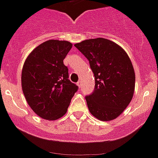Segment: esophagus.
<instances>
[{
	"label": "esophagus",
	"mask_w": 158,
	"mask_h": 158,
	"mask_svg": "<svg viewBox=\"0 0 158 158\" xmlns=\"http://www.w3.org/2000/svg\"><path fill=\"white\" fill-rule=\"evenodd\" d=\"M81 83L82 82L80 81V80H79V81H78V83H77V86H78L79 88H81Z\"/></svg>",
	"instance_id": "obj_1"
}]
</instances>
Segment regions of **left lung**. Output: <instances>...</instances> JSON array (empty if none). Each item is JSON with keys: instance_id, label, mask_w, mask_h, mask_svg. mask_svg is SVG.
<instances>
[{"instance_id": "8db88e82", "label": "left lung", "mask_w": 158, "mask_h": 158, "mask_svg": "<svg viewBox=\"0 0 158 158\" xmlns=\"http://www.w3.org/2000/svg\"><path fill=\"white\" fill-rule=\"evenodd\" d=\"M75 46L89 61L95 76V90L86 97L88 110L101 121L121 114L132 100L135 75L127 53L104 38L89 39Z\"/></svg>"}]
</instances>
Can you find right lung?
Masks as SVG:
<instances>
[{"label":"right lung","instance_id":"right-lung-1","mask_svg":"<svg viewBox=\"0 0 158 158\" xmlns=\"http://www.w3.org/2000/svg\"><path fill=\"white\" fill-rule=\"evenodd\" d=\"M72 48L66 40H49L35 48L22 70V89L31 110L41 118L57 120L67 112L78 90L68 79L63 60Z\"/></svg>","mask_w":158,"mask_h":158}]
</instances>
